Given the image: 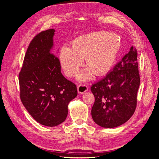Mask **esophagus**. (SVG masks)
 <instances>
[{"label":"esophagus","instance_id":"34e87169","mask_svg":"<svg viewBox=\"0 0 159 159\" xmlns=\"http://www.w3.org/2000/svg\"><path fill=\"white\" fill-rule=\"evenodd\" d=\"M88 90V87L87 85L85 84H80L78 86V93L80 94H82L84 93H85V91H87Z\"/></svg>","mask_w":159,"mask_h":159}]
</instances>
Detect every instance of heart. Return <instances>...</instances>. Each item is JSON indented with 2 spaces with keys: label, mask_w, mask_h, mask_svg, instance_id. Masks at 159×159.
<instances>
[{
  "label": "heart",
  "mask_w": 159,
  "mask_h": 159,
  "mask_svg": "<svg viewBox=\"0 0 159 159\" xmlns=\"http://www.w3.org/2000/svg\"><path fill=\"white\" fill-rule=\"evenodd\" d=\"M121 46L115 33L99 31L87 34L71 41L69 48H62L59 55L60 64L65 74L72 77L78 73L84 59L86 69L81 72V81L88 80L92 75L102 76L111 68Z\"/></svg>",
  "instance_id": "heart-1"
}]
</instances>
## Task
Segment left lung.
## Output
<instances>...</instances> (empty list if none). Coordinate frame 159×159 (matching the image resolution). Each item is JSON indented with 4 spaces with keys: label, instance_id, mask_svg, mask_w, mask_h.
Wrapping results in <instances>:
<instances>
[{
    "label": "left lung",
    "instance_id": "1",
    "mask_svg": "<svg viewBox=\"0 0 159 159\" xmlns=\"http://www.w3.org/2000/svg\"><path fill=\"white\" fill-rule=\"evenodd\" d=\"M137 51L132 46L128 54L104 78L91 87L95 97L91 116L98 125L113 128L127 122L134 113L140 75Z\"/></svg>",
    "mask_w": 159,
    "mask_h": 159
}]
</instances>
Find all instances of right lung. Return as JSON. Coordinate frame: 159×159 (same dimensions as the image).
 Listing matches in <instances>:
<instances>
[{"label":"right lung","mask_w":159,"mask_h":159,"mask_svg":"<svg viewBox=\"0 0 159 159\" xmlns=\"http://www.w3.org/2000/svg\"><path fill=\"white\" fill-rule=\"evenodd\" d=\"M54 32L49 29L34 37L18 75L24 106L38 123L48 127L65 121L68 105L78 95L75 84L62 75L59 58L52 53Z\"/></svg>","instance_id":"obj_1"}]
</instances>
